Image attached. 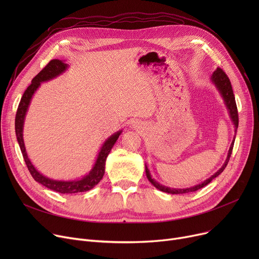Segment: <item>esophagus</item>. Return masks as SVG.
I'll list each match as a JSON object with an SVG mask.
<instances>
[{
    "label": "esophagus",
    "mask_w": 259,
    "mask_h": 259,
    "mask_svg": "<svg viewBox=\"0 0 259 259\" xmlns=\"http://www.w3.org/2000/svg\"><path fill=\"white\" fill-rule=\"evenodd\" d=\"M132 128H134V129H141L142 126H141V124H140L139 121H137V122H133V124H132Z\"/></svg>",
    "instance_id": "1"
}]
</instances>
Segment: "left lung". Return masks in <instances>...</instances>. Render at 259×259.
<instances>
[{"label":"left lung","mask_w":259,"mask_h":259,"mask_svg":"<svg viewBox=\"0 0 259 259\" xmlns=\"http://www.w3.org/2000/svg\"><path fill=\"white\" fill-rule=\"evenodd\" d=\"M211 83L214 85V87L216 88V90L220 92L221 97L224 101V104L227 108L229 116L231 121H232L233 127H234V132L236 134L237 128H238V112H237V107H236V102H235V98H234V93H233V89L232 86H231V81L229 79V77L227 76V74L221 69V68H217V69L212 73L211 77H210ZM234 142H235V135L233 138L232 143L230 145L229 148V151H228V155L226 157V160L224 162V165L221 167L220 170H217L213 175H211L209 179H207L206 181L201 182L198 185H195L193 187H189V188H170L167 186H164L159 184L157 181H155V179L152 178L151 172L149 170L147 164H145V172H146V176L148 181L150 182L157 190L162 192H166V193H170V194H184V193H190V192H195L197 190L203 188L205 186H207L208 184L211 183V181H213L215 178H217L227 167L228 165V161L230 159L231 153H232L233 150V146H234Z\"/></svg>","instance_id":"1"}]
</instances>
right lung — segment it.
Wrapping results in <instances>:
<instances>
[{
    "mask_svg": "<svg viewBox=\"0 0 259 259\" xmlns=\"http://www.w3.org/2000/svg\"><path fill=\"white\" fill-rule=\"evenodd\" d=\"M69 65L66 64L65 61L61 60H52L48 63V65L40 71L36 76L33 77L31 80V85L27 88L23 94L21 99V102L19 104L17 115H16V135L17 140L19 143V146L21 148V151L24 157V160L28 168L32 178L35 182L38 184L45 186L46 188L53 190V191L62 193V194H72V193H79V192H86L91 190L97 186L103 176L105 174V165L106 159L108 154L110 153L112 147L116 143L119 135L121 134L122 130H119L112 135H110L102 145L100 151L98 153L97 159H95L94 164L91 168V170L86 173L83 178H79L76 180H70V181H64V180H53L50 178H47L46 175L40 173L31 162V160L27 154L24 138H23V131H24V122L25 117L28 111V108L30 106L31 100L33 98L34 93L39 88L40 84L45 83V81L51 80L60 75H62L65 71L68 70Z\"/></svg>",
    "mask_w": 259,
    "mask_h": 259,
    "instance_id": "add662e5",
    "label": "right lung"
}]
</instances>
